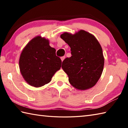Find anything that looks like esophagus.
<instances>
[{
  "label": "esophagus",
  "instance_id": "1",
  "mask_svg": "<svg viewBox=\"0 0 128 128\" xmlns=\"http://www.w3.org/2000/svg\"><path fill=\"white\" fill-rule=\"evenodd\" d=\"M60 58H61V60H62V61H63V60H64V59H65V58H66V56H62Z\"/></svg>",
  "mask_w": 128,
  "mask_h": 128
}]
</instances>
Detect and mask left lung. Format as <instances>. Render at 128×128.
<instances>
[{
    "instance_id": "1",
    "label": "left lung",
    "mask_w": 128,
    "mask_h": 128,
    "mask_svg": "<svg viewBox=\"0 0 128 128\" xmlns=\"http://www.w3.org/2000/svg\"><path fill=\"white\" fill-rule=\"evenodd\" d=\"M60 37L70 46L72 55L64 60L62 66L68 75L69 82L82 90L94 86L101 76L104 62L97 39L84 30L75 34L66 32Z\"/></svg>"
}]
</instances>
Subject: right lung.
Wrapping results in <instances>:
<instances>
[{"label":"right lung","mask_w":128,"mask_h":128,"mask_svg":"<svg viewBox=\"0 0 128 128\" xmlns=\"http://www.w3.org/2000/svg\"><path fill=\"white\" fill-rule=\"evenodd\" d=\"M48 40L40 36L32 39L21 54L19 66L21 74L29 85L38 88L49 83L61 68L62 60Z\"/></svg>","instance_id":"1"}]
</instances>
